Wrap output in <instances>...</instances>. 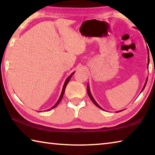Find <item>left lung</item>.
<instances>
[{"instance_id":"left-lung-1","label":"left lung","mask_w":155,"mask_h":155,"mask_svg":"<svg viewBox=\"0 0 155 155\" xmlns=\"http://www.w3.org/2000/svg\"><path fill=\"white\" fill-rule=\"evenodd\" d=\"M148 64H147V66H148V65H149V61H150V59H149V52H148ZM147 81H148V77H147V78H146V83H145V84H144V85H143V89L142 90H141V92H142L143 91V90H144V88H145V87H146V83H147ZM87 94H88V95H89V96H90V99L91 100V101H92V102L93 103L95 104V105L96 106H97L98 107H99L100 109H103V110H104L103 108H102V107L99 105V104L96 103V101L95 100H94V98H93V96H92V95H91V92H90V87H89V85L87 84ZM120 111H117V112H120Z\"/></svg>"}]
</instances>
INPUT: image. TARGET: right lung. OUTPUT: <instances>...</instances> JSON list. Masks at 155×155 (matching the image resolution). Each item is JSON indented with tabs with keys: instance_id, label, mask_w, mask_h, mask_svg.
Here are the masks:
<instances>
[{
	"instance_id": "1",
	"label": "right lung",
	"mask_w": 155,
	"mask_h": 155,
	"mask_svg": "<svg viewBox=\"0 0 155 155\" xmlns=\"http://www.w3.org/2000/svg\"><path fill=\"white\" fill-rule=\"evenodd\" d=\"M74 72H72V74H70V75L69 76V77H68L66 78V80H65V83H64V86H63V89H62V91H61V95H60L58 101H57V102L56 103V104H54V105L53 107H52L51 109H49L47 110V111H49V110H51V109H54V107H56L57 106V104H58L59 103V102L61 101V99H62V98H63V96H64V92H65V87H66V85H68V82H69V81H70V78H71L72 74H74Z\"/></svg>"
}]
</instances>
